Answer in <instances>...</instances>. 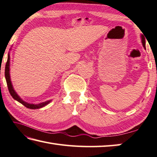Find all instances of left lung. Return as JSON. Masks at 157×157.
<instances>
[{
	"mask_svg": "<svg viewBox=\"0 0 157 157\" xmlns=\"http://www.w3.org/2000/svg\"><path fill=\"white\" fill-rule=\"evenodd\" d=\"M141 42L144 47V49H146V40H145V37L143 35L141 36Z\"/></svg>",
	"mask_w": 157,
	"mask_h": 157,
	"instance_id": "left-lung-1",
	"label": "left lung"
}]
</instances>
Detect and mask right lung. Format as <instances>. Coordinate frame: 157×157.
<instances>
[{
  "mask_svg": "<svg viewBox=\"0 0 157 157\" xmlns=\"http://www.w3.org/2000/svg\"><path fill=\"white\" fill-rule=\"evenodd\" d=\"M10 53L8 54V58H7V61L6 65H5V79H6V82H7V87L8 89H9L10 95L11 97L15 99V100L18 101L20 103H21L22 105H24L25 107H27V108H30V109H38V108H40L44 107V106H46L51 100L45 101V102H42L40 104H29L27 102L25 101L22 100V99L20 98L18 96V94L16 93V91L14 90L12 84H11V79H10Z\"/></svg>",
  "mask_w": 157,
  "mask_h": 157,
  "instance_id": "right-lung-1",
  "label": "right lung"
}]
</instances>
